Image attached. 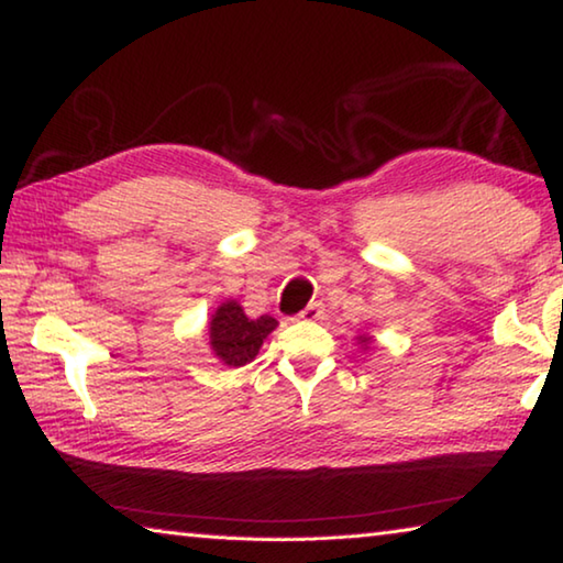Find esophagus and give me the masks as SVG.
<instances>
[{
  "label": "esophagus",
  "mask_w": 563,
  "mask_h": 563,
  "mask_svg": "<svg viewBox=\"0 0 563 563\" xmlns=\"http://www.w3.org/2000/svg\"><path fill=\"white\" fill-rule=\"evenodd\" d=\"M298 318L300 320H310V322L322 320V318H325V308H322V302H310L308 308H305Z\"/></svg>",
  "instance_id": "esophagus-1"
}]
</instances>
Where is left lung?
Segmentation results:
<instances>
[{
    "mask_svg": "<svg viewBox=\"0 0 563 563\" xmlns=\"http://www.w3.org/2000/svg\"><path fill=\"white\" fill-rule=\"evenodd\" d=\"M362 342H367V338H362Z\"/></svg>",
    "mask_w": 563,
    "mask_h": 563,
    "instance_id": "1",
    "label": "left lung"
}]
</instances>
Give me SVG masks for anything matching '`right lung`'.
I'll use <instances>...</instances> for the list:
<instances>
[{
	"instance_id": "right-lung-1",
	"label": "right lung",
	"mask_w": 563,
	"mask_h": 563,
	"mask_svg": "<svg viewBox=\"0 0 563 563\" xmlns=\"http://www.w3.org/2000/svg\"><path fill=\"white\" fill-rule=\"evenodd\" d=\"M278 325V320L271 316H261L258 320H251L243 312L241 305L235 300L223 302L216 310L211 320V347L225 365L243 367L251 362L263 345V340Z\"/></svg>"
}]
</instances>
